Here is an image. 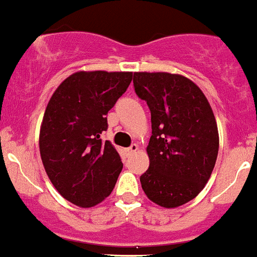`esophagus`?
I'll return each instance as SVG.
<instances>
[{"instance_id":"1","label":"esophagus","mask_w":257,"mask_h":257,"mask_svg":"<svg viewBox=\"0 0 257 257\" xmlns=\"http://www.w3.org/2000/svg\"><path fill=\"white\" fill-rule=\"evenodd\" d=\"M137 150H139V146L136 145V144H133V145L131 146V148L126 149L125 152L128 153V154H133V153H136V152H137Z\"/></svg>"}]
</instances>
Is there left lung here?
<instances>
[{
  "label": "left lung",
  "instance_id": "8db88e82",
  "mask_svg": "<svg viewBox=\"0 0 257 257\" xmlns=\"http://www.w3.org/2000/svg\"><path fill=\"white\" fill-rule=\"evenodd\" d=\"M136 94L152 112V137L146 148L150 166L140 178L157 205L182 206L204 189L219 148L217 121L208 99L182 74L136 72Z\"/></svg>",
  "mask_w": 257,
  "mask_h": 257
}]
</instances>
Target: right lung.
Listing matches in <instances>:
<instances>
[{"mask_svg": "<svg viewBox=\"0 0 257 257\" xmlns=\"http://www.w3.org/2000/svg\"><path fill=\"white\" fill-rule=\"evenodd\" d=\"M132 72L73 73L60 83L45 108L39 149L49 180L62 197L92 208L111 195L122 163L109 141L100 139L116 100Z\"/></svg>", "mask_w": 257, "mask_h": 257, "instance_id": "add662e5", "label": "right lung"}]
</instances>
